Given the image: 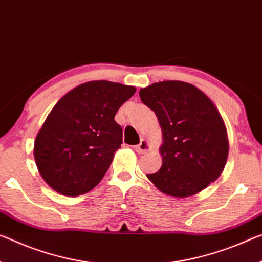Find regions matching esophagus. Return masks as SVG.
<instances>
[{
	"instance_id": "34e87169",
	"label": "esophagus",
	"mask_w": 262,
	"mask_h": 262,
	"mask_svg": "<svg viewBox=\"0 0 262 262\" xmlns=\"http://www.w3.org/2000/svg\"><path fill=\"white\" fill-rule=\"evenodd\" d=\"M150 143L147 142V140L145 139H142L140 140V143L138 145H136V146L134 147L136 152H138V154L143 155V154H146V152L150 150Z\"/></svg>"
}]
</instances>
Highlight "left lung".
Here are the masks:
<instances>
[{
	"label": "left lung",
	"mask_w": 262,
	"mask_h": 262,
	"mask_svg": "<svg viewBox=\"0 0 262 262\" xmlns=\"http://www.w3.org/2000/svg\"><path fill=\"white\" fill-rule=\"evenodd\" d=\"M163 130V165L147 178L159 191L186 198L215 182L228 156L226 126L212 100L190 83L164 80L139 90Z\"/></svg>",
	"instance_id": "1"
}]
</instances>
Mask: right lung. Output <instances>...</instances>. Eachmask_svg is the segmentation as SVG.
Returning a JSON list of instances; mask_svg holds the SVG:
<instances>
[{
    "mask_svg": "<svg viewBox=\"0 0 262 262\" xmlns=\"http://www.w3.org/2000/svg\"><path fill=\"white\" fill-rule=\"evenodd\" d=\"M135 92V86L92 80L58 100L34 146L38 171L52 190L77 196L102 180L123 143L115 116Z\"/></svg>",
    "mask_w": 262,
    "mask_h": 262,
    "instance_id": "right-lung-1",
    "label": "right lung"
}]
</instances>
